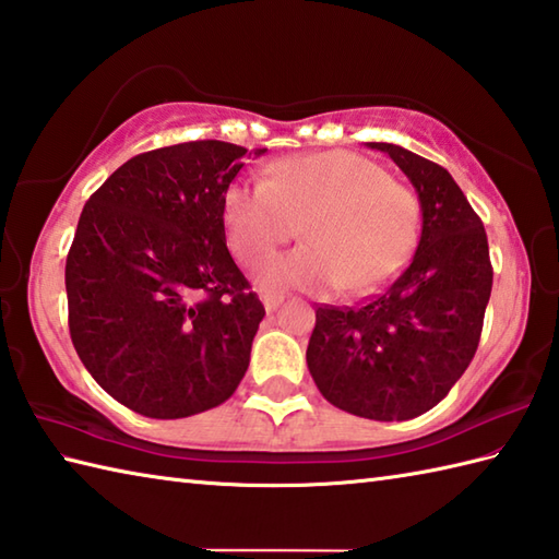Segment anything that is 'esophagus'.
I'll use <instances>...</instances> for the list:
<instances>
[{"mask_svg":"<svg viewBox=\"0 0 559 559\" xmlns=\"http://www.w3.org/2000/svg\"><path fill=\"white\" fill-rule=\"evenodd\" d=\"M261 302H264L266 312H273L281 305V295H276V293H261Z\"/></svg>","mask_w":559,"mask_h":559,"instance_id":"1","label":"esophagus"}]
</instances>
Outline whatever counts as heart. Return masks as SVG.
Wrapping results in <instances>:
<instances>
[{"label":"heart","instance_id":"heart-1","mask_svg":"<svg viewBox=\"0 0 559 559\" xmlns=\"http://www.w3.org/2000/svg\"><path fill=\"white\" fill-rule=\"evenodd\" d=\"M223 225L233 254L249 266L302 233L305 245L259 269L269 290L362 293L411 254L418 199L358 153H310L273 163L266 182L233 185Z\"/></svg>","mask_w":559,"mask_h":559}]
</instances>
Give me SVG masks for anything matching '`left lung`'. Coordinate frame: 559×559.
I'll return each mask as SVG.
<instances>
[{
	"label": "left lung",
	"instance_id": "1",
	"mask_svg": "<svg viewBox=\"0 0 559 559\" xmlns=\"http://www.w3.org/2000/svg\"><path fill=\"white\" fill-rule=\"evenodd\" d=\"M420 199L423 235L408 266L358 307H317L307 367L336 408L411 420L435 408L478 350L492 290L488 235L442 165L394 144Z\"/></svg>",
	"mask_w": 559,
	"mask_h": 559
}]
</instances>
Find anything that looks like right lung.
Instances as JSON below:
<instances>
[{"label":"right lung","mask_w":559,"mask_h":559,"mask_svg":"<svg viewBox=\"0 0 559 559\" xmlns=\"http://www.w3.org/2000/svg\"><path fill=\"white\" fill-rule=\"evenodd\" d=\"M245 158L216 139L139 153L81 211L64 271L71 343L91 377L146 418L216 408L247 372L266 310L223 225Z\"/></svg>","instance_id":"1"}]
</instances>
